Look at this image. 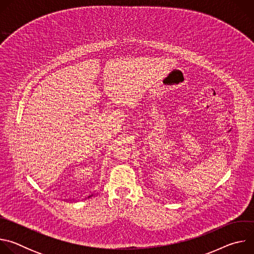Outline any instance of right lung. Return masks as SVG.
<instances>
[{
  "mask_svg": "<svg viewBox=\"0 0 254 254\" xmlns=\"http://www.w3.org/2000/svg\"><path fill=\"white\" fill-rule=\"evenodd\" d=\"M92 196H93V194H91V195H89V196H88V197H87V198H90V197H92Z\"/></svg>",
  "mask_w": 254,
  "mask_h": 254,
  "instance_id": "add662e5",
  "label": "right lung"
}]
</instances>
